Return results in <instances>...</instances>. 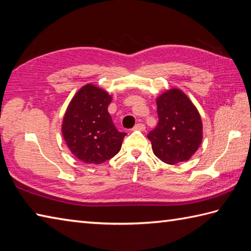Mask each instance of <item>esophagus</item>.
<instances>
[{
  "mask_svg": "<svg viewBox=\"0 0 251 251\" xmlns=\"http://www.w3.org/2000/svg\"><path fill=\"white\" fill-rule=\"evenodd\" d=\"M134 129L135 130H145L146 129V126H145V124H142V123H138V124L135 125Z\"/></svg>",
  "mask_w": 251,
  "mask_h": 251,
  "instance_id": "34e87169",
  "label": "esophagus"
}]
</instances>
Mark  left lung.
Here are the masks:
<instances>
[{
	"label": "left lung",
	"instance_id": "obj_1",
	"mask_svg": "<svg viewBox=\"0 0 251 251\" xmlns=\"http://www.w3.org/2000/svg\"><path fill=\"white\" fill-rule=\"evenodd\" d=\"M156 104L158 123L148 135L154 154L170 165L188 161L202 139L199 111L184 93L176 88L159 96Z\"/></svg>",
	"mask_w": 251,
	"mask_h": 251
}]
</instances>
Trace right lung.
I'll return each instance as SVG.
<instances>
[{
  "label": "right lung",
  "instance_id": "1",
  "mask_svg": "<svg viewBox=\"0 0 251 251\" xmlns=\"http://www.w3.org/2000/svg\"><path fill=\"white\" fill-rule=\"evenodd\" d=\"M111 101L105 90L87 84L69 104L62 122V135L79 161L101 164L121 150L126 132L117 130L112 122L108 112Z\"/></svg>",
  "mask_w": 251,
  "mask_h": 251
}]
</instances>
